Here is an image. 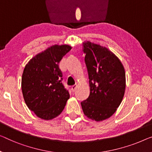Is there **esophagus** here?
<instances>
[{
  "label": "esophagus",
  "mask_w": 152,
  "mask_h": 152,
  "mask_svg": "<svg viewBox=\"0 0 152 152\" xmlns=\"http://www.w3.org/2000/svg\"><path fill=\"white\" fill-rule=\"evenodd\" d=\"M76 88H77V85H73V86H72V87H71L72 91V92L75 91L76 89Z\"/></svg>",
  "instance_id": "obj_1"
}]
</instances>
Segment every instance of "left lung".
I'll use <instances>...</instances> for the list:
<instances>
[{"label": "left lung", "mask_w": 152, "mask_h": 152, "mask_svg": "<svg viewBox=\"0 0 152 152\" xmlns=\"http://www.w3.org/2000/svg\"><path fill=\"white\" fill-rule=\"evenodd\" d=\"M83 45L90 94L81 106L88 118L103 121L116 112L123 99L126 89L125 69L118 57L106 47L89 41Z\"/></svg>", "instance_id": "1"}]
</instances>
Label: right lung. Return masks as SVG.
I'll list each match as a JSON object with an SVG mask.
<instances>
[{
	"label": "right lung",
	"mask_w": 152,
	"mask_h": 152,
	"mask_svg": "<svg viewBox=\"0 0 152 152\" xmlns=\"http://www.w3.org/2000/svg\"><path fill=\"white\" fill-rule=\"evenodd\" d=\"M71 49L69 45H53L33 57L24 67L22 76L24 99L41 119L50 120L58 116L69 98L61 82L58 64Z\"/></svg>",
	"instance_id": "1"
}]
</instances>
